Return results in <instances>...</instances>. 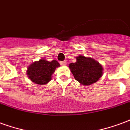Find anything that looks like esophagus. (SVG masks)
Returning <instances> with one entry per match:
<instances>
[{
    "mask_svg": "<svg viewBox=\"0 0 130 130\" xmlns=\"http://www.w3.org/2000/svg\"><path fill=\"white\" fill-rule=\"evenodd\" d=\"M60 63L61 65H65L67 64V62L66 61H61V62H60Z\"/></svg>",
    "mask_w": 130,
    "mask_h": 130,
    "instance_id": "34e87169",
    "label": "esophagus"
}]
</instances>
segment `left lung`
<instances>
[{
    "mask_svg": "<svg viewBox=\"0 0 130 130\" xmlns=\"http://www.w3.org/2000/svg\"><path fill=\"white\" fill-rule=\"evenodd\" d=\"M74 79L82 85L89 86L99 80L103 74L102 66L92 58L76 57V62L69 65Z\"/></svg>",
    "mask_w": 130,
    "mask_h": 130,
    "instance_id": "8db88e82",
    "label": "left lung"
}]
</instances>
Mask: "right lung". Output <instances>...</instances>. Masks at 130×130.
Listing matches in <instances>:
<instances>
[{
	"instance_id": "obj_1",
	"label": "right lung",
	"mask_w": 130,
	"mask_h": 130,
	"mask_svg": "<svg viewBox=\"0 0 130 130\" xmlns=\"http://www.w3.org/2000/svg\"><path fill=\"white\" fill-rule=\"evenodd\" d=\"M59 66L60 64L56 60L49 62L42 58L39 61H35L28 66L27 75L35 84H46L51 81L52 74Z\"/></svg>"
}]
</instances>
